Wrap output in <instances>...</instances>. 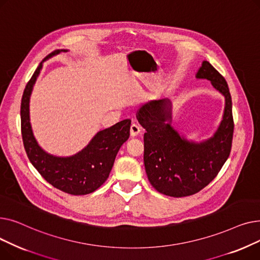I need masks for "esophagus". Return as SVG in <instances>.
<instances>
[{
  "label": "esophagus",
  "instance_id": "esophagus-1",
  "mask_svg": "<svg viewBox=\"0 0 260 260\" xmlns=\"http://www.w3.org/2000/svg\"><path fill=\"white\" fill-rule=\"evenodd\" d=\"M140 131H141V126L138 124V123L133 122L131 125V135L135 137V136H137L140 133Z\"/></svg>",
  "mask_w": 260,
  "mask_h": 260
}]
</instances>
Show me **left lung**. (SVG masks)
<instances>
[{
	"label": "left lung",
	"instance_id": "obj_1",
	"mask_svg": "<svg viewBox=\"0 0 260 260\" xmlns=\"http://www.w3.org/2000/svg\"><path fill=\"white\" fill-rule=\"evenodd\" d=\"M196 78L211 81L225 100L222 120L212 137L195 142L177 132L171 125L170 99L149 101L137 112L146 131L143 160L148 181L159 193L171 197L194 195L206 187L231 153L234 121L226 81L208 61L202 62Z\"/></svg>",
	"mask_w": 260,
	"mask_h": 260
}]
</instances>
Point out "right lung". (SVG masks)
I'll return each instance as SVG.
<instances>
[{
    "instance_id": "1",
    "label": "right lung",
    "mask_w": 260,
    "mask_h": 260,
    "mask_svg": "<svg viewBox=\"0 0 260 260\" xmlns=\"http://www.w3.org/2000/svg\"><path fill=\"white\" fill-rule=\"evenodd\" d=\"M66 52L57 49L40 63L27 83L21 102V129L25 151L31 165L52 186L71 195H86L94 192L108 178L120 147L129 137L131 119L98 132L79 153L70 157H58L46 153L37 142L29 117V101L43 62Z\"/></svg>"
}]
</instances>
